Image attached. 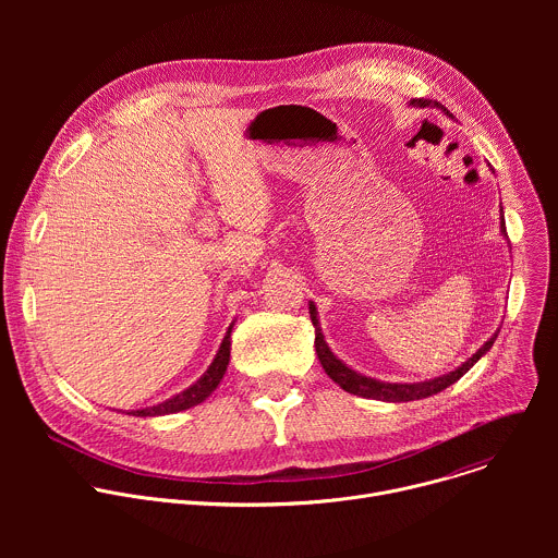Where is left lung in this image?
Here are the masks:
<instances>
[{"label":"left lung","mask_w":558,"mask_h":558,"mask_svg":"<svg viewBox=\"0 0 558 558\" xmlns=\"http://www.w3.org/2000/svg\"><path fill=\"white\" fill-rule=\"evenodd\" d=\"M411 104L420 106V108L437 106V101H428V99H413ZM501 220H504V216H501ZM501 229L506 231L504 222H501ZM308 313H311V323L315 327V353H317V360H320L325 373L336 384H340V388H344L347 392H353V395H360V397H371V400H384V402H413V400H424V397L441 392L444 388L454 384L459 377H463L474 366L476 360H480L486 351H490V347L497 340V333H495L468 362H463L459 368H454L448 375H441V377H435V379H428V381H420V384H386V381H377V379L364 377V375L351 371L347 364H342L331 353V349L327 347V342L323 338L320 325H317V313H315V304L313 302L308 304Z\"/></svg>","instance_id":"obj_1"}]
</instances>
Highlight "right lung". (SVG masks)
Listing matches in <instances>:
<instances>
[{
	"label": "right lung",
	"mask_w": 558,
	"mask_h": 558,
	"mask_svg": "<svg viewBox=\"0 0 558 558\" xmlns=\"http://www.w3.org/2000/svg\"><path fill=\"white\" fill-rule=\"evenodd\" d=\"M231 327L227 329V336L222 338V344L211 362V366L207 368V373L196 381L192 384L187 390L174 395L172 400L163 402V404H156V407H147V409H141V411H132L128 415H134V417H156V415H170V413H179V411H187L196 404H201L205 397L211 395V390L220 384L225 371H227V364H229V349H231Z\"/></svg>",
	"instance_id": "right-lung-1"
}]
</instances>
